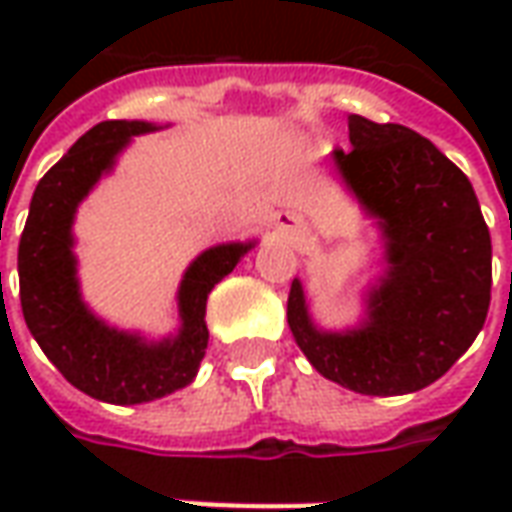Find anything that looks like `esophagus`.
<instances>
[{"instance_id":"obj_1","label":"esophagus","mask_w":512,"mask_h":512,"mask_svg":"<svg viewBox=\"0 0 512 512\" xmlns=\"http://www.w3.org/2000/svg\"><path fill=\"white\" fill-rule=\"evenodd\" d=\"M279 222H290V224H296V216H290V213H282V216H279Z\"/></svg>"}]
</instances>
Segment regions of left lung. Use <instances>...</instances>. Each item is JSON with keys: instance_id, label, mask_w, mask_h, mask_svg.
<instances>
[{"instance_id": "8db88e82", "label": "left lung", "mask_w": 512, "mask_h": 512, "mask_svg": "<svg viewBox=\"0 0 512 512\" xmlns=\"http://www.w3.org/2000/svg\"><path fill=\"white\" fill-rule=\"evenodd\" d=\"M348 139L329 167L376 227L378 274L345 329L312 318L296 277L288 326L323 378L359 395H408L439 381L483 329L491 235L469 178L430 139L362 115L348 117Z\"/></svg>"}]
</instances>
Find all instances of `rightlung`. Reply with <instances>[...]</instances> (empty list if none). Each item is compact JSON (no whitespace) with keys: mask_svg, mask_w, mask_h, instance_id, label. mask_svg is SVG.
Listing matches in <instances>:
<instances>
[{"mask_svg":"<svg viewBox=\"0 0 512 512\" xmlns=\"http://www.w3.org/2000/svg\"><path fill=\"white\" fill-rule=\"evenodd\" d=\"M161 128L167 126L147 120H106L79 136L40 178L18 244L21 310L29 332L51 365L76 389L115 406L150 403L197 378L208 348V293L257 246V238L227 241L194 257L175 296L178 329L164 337L120 329L95 315L82 296L79 257L73 252L76 213L90 191L115 172L134 136Z\"/></svg>","mask_w":512,"mask_h":512,"instance_id":"1","label":"right lung"}]
</instances>
